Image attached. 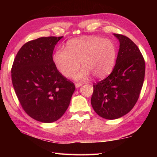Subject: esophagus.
I'll use <instances>...</instances> for the list:
<instances>
[{"instance_id":"34e87169","label":"esophagus","mask_w":157,"mask_h":157,"mask_svg":"<svg viewBox=\"0 0 157 157\" xmlns=\"http://www.w3.org/2000/svg\"><path fill=\"white\" fill-rule=\"evenodd\" d=\"M82 85H83V84H82V83H81V82H79V83H75V88H79V87H80V86H82Z\"/></svg>"}]
</instances>
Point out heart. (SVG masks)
Segmentation results:
<instances>
[{
    "label": "heart",
    "instance_id": "obj_1",
    "mask_svg": "<svg viewBox=\"0 0 157 157\" xmlns=\"http://www.w3.org/2000/svg\"><path fill=\"white\" fill-rule=\"evenodd\" d=\"M117 48L111 40L97 36L73 39L67 43L65 49L58 48L53 55L56 67L63 75L69 78L81 65L83 68L73 74L77 80L106 75L114 66Z\"/></svg>",
    "mask_w": 157,
    "mask_h": 157
}]
</instances>
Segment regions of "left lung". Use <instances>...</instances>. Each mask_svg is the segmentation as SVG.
Masks as SVG:
<instances>
[{
  "instance_id": "left-lung-1",
  "label": "left lung",
  "mask_w": 157,
  "mask_h": 157,
  "mask_svg": "<svg viewBox=\"0 0 157 157\" xmlns=\"http://www.w3.org/2000/svg\"><path fill=\"white\" fill-rule=\"evenodd\" d=\"M119 41L115 65L111 74L93 85L91 104L106 119L128 113L138 101L145 75V61L135 43L125 36L113 34Z\"/></svg>"
}]
</instances>
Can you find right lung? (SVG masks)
Wrapping results in <instances>:
<instances>
[{"label":"right lung","instance_id":"right-lung-1","mask_svg":"<svg viewBox=\"0 0 157 157\" xmlns=\"http://www.w3.org/2000/svg\"><path fill=\"white\" fill-rule=\"evenodd\" d=\"M63 36L42 37L25 43L11 69L13 88L23 109L36 121H57L67 109L75 85L60 73L52 59Z\"/></svg>","mask_w":157,"mask_h":157}]
</instances>
